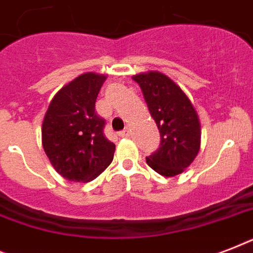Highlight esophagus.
Returning <instances> with one entry per match:
<instances>
[{
    "label": "esophagus",
    "instance_id": "1",
    "mask_svg": "<svg viewBox=\"0 0 253 253\" xmlns=\"http://www.w3.org/2000/svg\"><path fill=\"white\" fill-rule=\"evenodd\" d=\"M130 128H125V130H122L119 132V136H121V138H128V136H130Z\"/></svg>",
    "mask_w": 253,
    "mask_h": 253
}]
</instances>
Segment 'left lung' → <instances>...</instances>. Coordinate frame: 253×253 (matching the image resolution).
<instances>
[{
  "label": "left lung",
  "instance_id": "left-lung-1",
  "mask_svg": "<svg viewBox=\"0 0 253 253\" xmlns=\"http://www.w3.org/2000/svg\"><path fill=\"white\" fill-rule=\"evenodd\" d=\"M140 86L151 117L160 132V147L146 158L147 164L164 177L184 172L201 146V123L196 109L181 87L160 72L132 77Z\"/></svg>",
  "mask_w": 253,
  "mask_h": 253
}]
</instances>
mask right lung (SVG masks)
<instances>
[{
	"label": "right lung",
	"instance_id": "1",
	"mask_svg": "<svg viewBox=\"0 0 253 253\" xmlns=\"http://www.w3.org/2000/svg\"><path fill=\"white\" fill-rule=\"evenodd\" d=\"M106 76L87 72L57 91L42 125V144L59 174L89 182L110 166L115 144L103 135L95 99Z\"/></svg>",
	"mask_w": 253,
	"mask_h": 253
}]
</instances>
